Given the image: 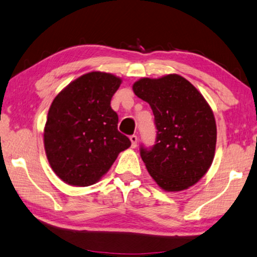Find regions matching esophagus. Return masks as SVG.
Wrapping results in <instances>:
<instances>
[{"label":"esophagus","mask_w":257,"mask_h":257,"mask_svg":"<svg viewBox=\"0 0 257 257\" xmlns=\"http://www.w3.org/2000/svg\"><path fill=\"white\" fill-rule=\"evenodd\" d=\"M130 140H131V142H132V148H137L138 137L137 136H131V137H130Z\"/></svg>","instance_id":"1"}]
</instances>
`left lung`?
<instances>
[{
    "mask_svg": "<svg viewBox=\"0 0 257 257\" xmlns=\"http://www.w3.org/2000/svg\"><path fill=\"white\" fill-rule=\"evenodd\" d=\"M133 91L155 115L156 145L140 149L148 172L165 191L187 190L212 165L217 143L212 109L199 90L178 74L142 78L134 82Z\"/></svg>",
    "mask_w": 257,
    "mask_h": 257,
    "instance_id": "8db88e82",
    "label": "left lung"
}]
</instances>
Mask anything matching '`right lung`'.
Listing matches in <instances>:
<instances>
[{
  "mask_svg": "<svg viewBox=\"0 0 257 257\" xmlns=\"http://www.w3.org/2000/svg\"><path fill=\"white\" fill-rule=\"evenodd\" d=\"M121 79L93 71L79 76L54 98L44 128V146L53 172L72 186L97 183L119 152L131 147L117 130L110 100Z\"/></svg>",
  "mask_w": 257,
  "mask_h": 257,
  "instance_id": "1",
  "label": "right lung"
}]
</instances>
